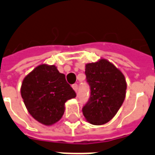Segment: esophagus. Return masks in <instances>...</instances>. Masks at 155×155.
I'll return each mask as SVG.
<instances>
[{"label": "esophagus", "instance_id": "esophagus-1", "mask_svg": "<svg viewBox=\"0 0 155 155\" xmlns=\"http://www.w3.org/2000/svg\"><path fill=\"white\" fill-rule=\"evenodd\" d=\"M72 88H73V89L75 91V92H77V90H78V84H72Z\"/></svg>", "mask_w": 155, "mask_h": 155}]
</instances>
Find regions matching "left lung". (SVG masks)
I'll return each mask as SVG.
<instances>
[{"label":"left lung","instance_id":"1","mask_svg":"<svg viewBox=\"0 0 155 155\" xmlns=\"http://www.w3.org/2000/svg\"><path fill=\"white\" fill-rule=\"evenodd\" d=\"M85 75L90 96L83 106V114L92 124H104L116 114L124 101V75L106 59L86 65Z\"/></svg>","mask_w":155,"mask_h":155}]
</instances>
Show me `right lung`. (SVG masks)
Returning a JSON list of instances; mask_svg holds the SVG:
<instances>
[{
	"label": "right lung",
	"instance_id": "1",
	"mask_svg": "<svg viewBox=\"0 0 155 155\" xmlns=\"http://www.w3.org/2000/svg\"><path fill=\"white\" fill-rule=\"evenodd\" d=\"M21 95L31 116L45 125L58 122L64 114L65 102L76 97L64 74L55 66L35 67L22 81Z\"/></svg>",
	"mask_w": 155,
	"mask_h": 155
}]
</instances>
